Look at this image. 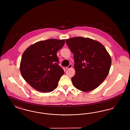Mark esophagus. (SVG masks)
Returning <instances> with one entry per match:
<instances>
[{"instance_id": "1", "label": "esophagus", "mask_w": 130, "mask_h": 130, "mask_svg": "<svg viewBox=\"0 0 130 130\" xmlns=\"http://www.w3.org/2000/svg\"><path fill=\"white\" fill-rule=\"evenodd\" d=\"M72 67V64H70V65L68 66V67H66V70H68V69H70V68H71Z\"/></svg>"}]
</instances>
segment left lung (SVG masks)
<instances>
[{"label":"left lung","instance_id":"obj_1","mask_svg":"<svg viewBox=\"0 0 130 130\" xmlns=\"http://www.w3.org/2000/svg\"><path fill=\"white\" fill-rule=\"evenodd\" d=\"M74 54L75 73L72 77L75 88L89 92L99 86L109 74L111 57L105 47L99 41L86 37L66 39Z\"/></svg>","mask_w":130,"mask_h":130}]
</instances>
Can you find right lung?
<instances>
[{"label":"right lung","instance_id":"1","mask_svg":"<svg viewBox=\"0 0 130 130\" xmlns=\"http://www.w3.org/2000/svg\"><path fill=\"white\" fill-rule=\"evenodd\" d=\"M65 39H49L32 44L24 52L20 64L23 78L31 86L43 93L54 91L64 74L58 65L57 52Z\"/></svg>","mask_w":130,"mask_h":130}]
</instances>
